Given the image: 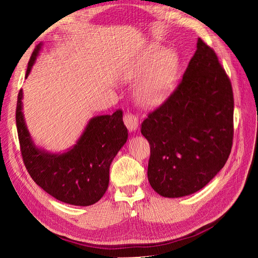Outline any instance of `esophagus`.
Returning a JSON list of instances; mask_svg holds the SVG:
<instances>
[{
    "mask_svg": "<svg viewBox=\"0 0 258 258\" xmlns=\"http://www.w3.org/2000/svg\"><path fill=\"white\" fill-rule=\"evenodd\" d=\"M123 122L130 131H136L139 127L138 117L134 114H131V113H127L126 115L123 116Z\"/></svg>",
    "mask_w": 258,
    "mask_h": 258,
    "instance_id": "34e87169",
    "label": "esophagus"
}]
</instances>
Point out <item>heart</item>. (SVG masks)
I'll return each mask as SVG.
<instances>
[{
	"label": "heart",
	"mask_w": 258,
	"mask_h": 258,
	"mask_svg": "<svg viewBox=\"0 0 258 258\" xmlns=\"http://www.w3.org/2000/svg\"><path fill=\"white\" fill-rule=\"evenodd\" d=\"M177 70V58L172 50H165L153 46L145 56L135 66L123 71V79L130 81L135 76L148 72L137 85L135 95L138 102L144 107L160 104L173 88Z\"/></svg>",
	"instance_id": "heart-1"
}]
</instances>
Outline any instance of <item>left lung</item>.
I'll list each match as a JSON object with an SVG mask.
<instances>
[{"instance_id": "obj_1", "label": "left lung", "mask_w": 258, "mask_h": 258, "mask_svg": "<svg viewBox=\"0 0 258 258\" xmlns=\"http://www.w3.org/2000/svg\"><path fill=\"white\" fill-rule=\"evenodd\" d=\"M147 177L162 197L188 196L225 166L233 139V93L215 51L199 37L183 79L142 122Z\"/></svg>"}]
</instances>
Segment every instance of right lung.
<instances>
[{
	"label": "right lung",
	"mask_w": 258,
	"mask_h": 258,
	"mask_svg": "<svg viewBox=\"0 0 258 258\" xmlns=\"http://www.w3.org/2000/svg\"><path fill=\"white\" fill-rule=\"evenodd\" d=\"M41 47L37 45L32 52L26 79ZM21 100L22 89L18 93L16 124L23 163L33 181L66 204L82 207L96 204L108 187L111 163L128 139L121 110L93 117L71 150L50 154L34 145L23 118Z\"/></svg>",
	"instance_id": "obj_1"
}]
</instances>
